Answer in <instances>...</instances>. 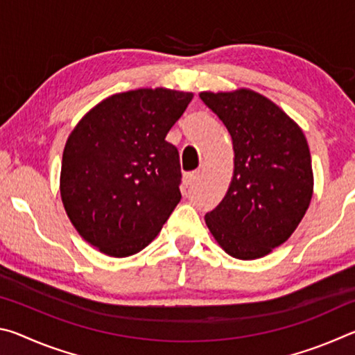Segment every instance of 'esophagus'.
<instances>
[{
	"label": "esophagus",
	"mask_w": 355,
	"mask_h": 355,
	"mask_svg": "<svg viewBox=\"0 0 355 355\" xmlns=\"http://www.w3.org/2000/svg\"><path fill=\"white\" fill-rule=\"evenodd\" d=\"M197 177H199V172H188V173H184L183 182H184V184H186V186H191L192 183L196 182Z\"/></svg>",
	"instance_id": "esophagus-1"
}]
</instances>
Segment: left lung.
<instances>
[{"label":"left lung","instance_id":"obj_1","mask_svg":"<svg viewBox=\"0 0 355 355\" xmlns=\"http://www.w3.org/2000/svg\"><path fill=\"white\" fill-rule=\"evenodd\" d=\"M200 98L225 125L235 152L227 194L205 222L228 255L261 258L293 235L310 205L307 139L277 105L249 89Z\"/></svg>","mask_w":355,"mask_h":355}]
</instances>
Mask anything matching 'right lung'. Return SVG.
Segmentation results:
<instances>
[{
  "instance_id": "obj_1",
  "label": "right lung",
  "mask_w": 355,
  "mask_h": 355,
  "mask_svg": "<svg viewBox=\"0 0 355 355\" xmlns=\"http://www.w3.org/2000/svg\"><path fill=\"white\" fill-rule=\"evenodd\" d=\"M191 100V92L163 87L116 94L70 133L62 203L76 232L103 254L141 252L178 205L180 156L166 136Z\"/></svg>"
}]
</instances>
